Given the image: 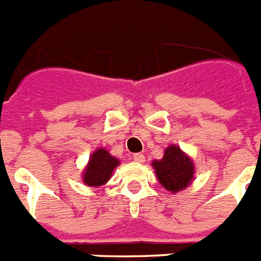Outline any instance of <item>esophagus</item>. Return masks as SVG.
Here are the masks:
<instances>
[{"mask_svg":"<svg viewBox=\"0 0 261 261\" xmlns=\"http://www.w3.org/2000/svg\"><path fill=\"white\" fill-rule=\"evenodd\" d=\"M133 159H134V161H136V163L142 164V163H144L145 157H144V154H143V153H135L133 156Z\"/></svg>","mask_w":261,"mask_h":261,"instance_id":"obj_1","label":"esophagus"}]
</instances>
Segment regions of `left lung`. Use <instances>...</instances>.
I'll return each instance as SVG.
<instances>
[{"label":"left lung","mask_w":261,"mask_h":261,"mask_svg":"<svg viewBox=\"0 0 261 261\" xmlns=\"http://www.w3.org/2000/svg\"><path fill=\"white\" fill-rule=\"evenodd\" d=\"M152 166L159 182L171 194L185 190L194 179V163L177 145H169L163 159L152 161Z\"/></svg>","instance_id":"obj_1"}]
</instances>
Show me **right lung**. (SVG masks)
Masks as SVG:
<instances>
[{
  "mask_svg": "<svg viewBox=\"0 0 261 261\" xmlns=\"http://www.w3.org/2000/svg\"><path fill=\"white\" fill-rule=\"evenodd\" d=\"M119 165V160L113 157L104 148H97L90 157L84 169L83 182L90 187H100L108 182L114 169Z\"/></svg>",
  "mask_w": 261,
  "mask_h": 261,
  "instance_id": "right-lung-1",
  "label": "right lung"
}]
</instances>
